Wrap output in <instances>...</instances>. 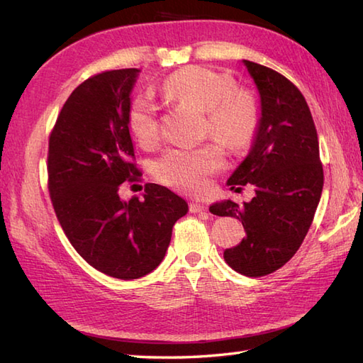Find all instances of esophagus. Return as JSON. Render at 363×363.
I'll use <instances>...</instances> for the list:
<instances>
[{"mask_svg": "<svg viewBox=\"0 0 363 363\" xmlns=\"http://www.w3.org/2000/svg\"><path fill=\"white\" fill-rule=\"evenodd\" d=\"M207 206L203 203H190V212L191 213H199V212H206Z\"/></svg>", "mask_w": 363, "mask_h": 363, "instance_id": "esophagus-1", "label": "esophagus"}]
</instances>
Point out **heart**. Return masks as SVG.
I'll return each instance as SVG.
<instances>
[{"label":"heart","mask_w":363,"mask_h":363,"mask_svg":"<svg viewBox=\"0 0 363 363\" xmlns=\"http://www.w3.org/2000/svg\"><path fill=\"white\" fill-rule=\"evenodd\" d=\"M162 95L190 104L206 112L209 133L228 146L242 150L251 142L259 123L254 98L234 89V81L209 68L190 67L173 73L162 82ZM130 133L142 145H152L159 135L157 106L146 96H135L129 104ZM225 165L218 145L206 143L198 148L173 146L157 159L154 173L162 182L176 189L198 194L207 187L209 176Z\"/></svg>","instance_id":"1"}]
</instances>
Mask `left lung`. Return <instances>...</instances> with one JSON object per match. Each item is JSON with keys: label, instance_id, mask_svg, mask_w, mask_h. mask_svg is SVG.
<instances>
[{"label": "left lung", "instance_id": "left-lung-1", "mask_svg": "<svg viewBox=\"0 0 363 363\" xmlns=\"http://www.w3.org/2000/svg\"><path fill=\"white\" fill-rule=\"evenodd\" d=\"M259 91L260 117L250 152L228 186L252 184L256 195L238 206L225 199L209 211L242 221L246 237L225 251L237 273L260 277L295 256L309 230L323 191L318 135L303 94L272 68L242 60Z\"/></svg>", "mask_w": 363, "mask_h": 363}]
</instances>
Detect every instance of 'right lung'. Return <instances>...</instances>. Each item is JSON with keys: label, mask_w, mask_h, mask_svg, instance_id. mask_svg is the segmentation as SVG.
<instances>
[{"label": "right lung", "mask_w": 363, "mask_h": 363, "mask_svg": "<svg viewBox=\"0 0 363 363\" xmlns=\"http://www.w3.org/2000/svg\"><path fill=\"white\" fill-rule=\"evenodd\" d=\"M138 68L91 76L68 96L50 137L48 189L57 220L79 256L117 279H138L165 257L186 199L159 184L143 196L118 195L142 173L130 162L134 145L128 109Z\"/></svg>", "instance_id": "1"}]
</instances>
